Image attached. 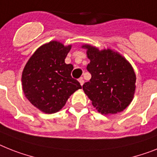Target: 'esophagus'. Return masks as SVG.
I'll return each instance as SVG.
<instances>
[{"label": "esophagus", "mask_w": 157, "mask_h": 157, "mask_svg": "<svg viewBox=\"0 0 157 157\" xmlns=\"http://www.w3.org/2000/svg\"><path fill=\"white\" fill-rule=\"evenodd\" d=\"M78 82H79V83H80V85H81V86H82V85H83L84 80H83V78H80L79 79H78Z\"/></svg>", "instance_id": "34e87169"}]
</instances>
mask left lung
I'll use <instances>...</instances> for the list:
<instances>
[{"label":"left lung","instance_id":"left-lung-1","mask_svg":"<svg viewBox=\"0 0 157 157\" xmlns=\"http://www.w3.org/2000/svg\"><path fill=\"white\" fill-rule=\"evenodd\" d=\"M86 49L90 63L86 70L91 78L82 86L92 105L101 114H116L130 104L136 90V74L132 67L118 52L99 50L90 45Z\"/></svg>","mask_w":157,"mask_h":157}]
</instances>
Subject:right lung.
I'll list each match as a JSON object with an SVG mask.
<instances>
[{
	"mask_svg": "<svg viewBox=\"0 0 157 157\" xmlns=\"http://www.w3.org/2000/svg\"><path fill=\"white\" fill-rule=\"evenodd\" d=\"M71 45L52 41L40 46L25 66L22 89L28 100L40 111L52 114L60 111L80 83L71 77L73 65L65 58Z\"/></svg>",
	"mask_w": 157,
	"mask_h": 157,
	"instance_id": "1",
	"label": "right lung"
}]
</instances>
